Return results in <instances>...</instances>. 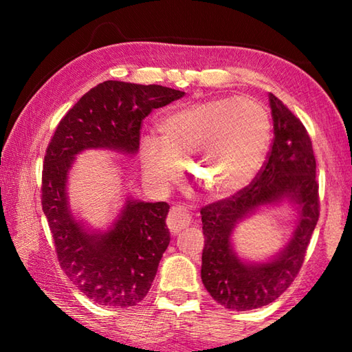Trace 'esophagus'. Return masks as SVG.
Here are the masks:
<instances>
[{
  "instance_id": "obj_1",
  "label": "esophagus",
  "mask_w": 352,
  "mask_h": 352,
  "mask_svg": "<svg viewBox=\"0 0 352 352\" xmlns=\"http://www.w3.org/2000/svg\"><path fill=\"white\" fill-rule=\"evenodd\" d=\"M190 214L182 206H174L168 213L166 218V226L170 230V233H180L182 230L188 228L190 226Z\"/></svg>"
}]
</instances>
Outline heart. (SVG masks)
<instances>
[{"instance_id": "heart-1", "label": "heart", "mask_w": 352, "mask_h": 352, "mask_svg": "<svg viewBox=\"0 0 352 352\" xmlns=\"http://www.w3.org/2000/svg\"><path fill=\"white\" fill-rule=\"evenodd\" d=\"M162 139L142 140V168L149 184L168 190L190 162L193 180L204 192L226 197L245 188L256 174L271 134L265 107L250 98L206 100L163 118Z\"/></svg>"}]
</instances>
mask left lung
<instances>
[{
	"mask_svg": "<svg viewBox=\"0 0 352 352\" xmlns=\"http://www.w3.org/2000/svg\"><path fill=\"white\" fill-rule=\"evenodd\" d=\"M274 140L252 183L233 197L201 208L204 250L201 278L213 300L226 309L245 311L275 301L304 263L319 219V184L311 140L302 122L269 94ZM290 199L298 206L294 237L266 264L242 262L230 246L235 223L260 206Z\"/></svg>",
	"mask_w": 352,
	"mask_h": 352,
	"instance_id": "obj_1",
	"label": "left lung"
}]
</instances>
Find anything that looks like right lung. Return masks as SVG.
<instances>
[{"label":"right lung","mask_w":352,"mask_h":352,"mask_svg":"<svg viewBox=\"0 0 352 352\" xmlns=\"http://www.w3.org/2000/svg\"><path fill=\"white\" fill-rule=\"evenodd\" d=\"M183 96L182 91L159 85L104 81L62 118L48 144L42 210L58 263L72 284L96 304L126 309L146 296L170 241L169 204L126 199L113 227L106 233H89L68 208L66 180L72 160L89 148L138 153L144 119Z\"/></svg>","instance_id":"add662e5"}]
</instances>
